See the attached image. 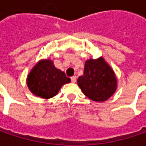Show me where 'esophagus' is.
<instances>
[{
    "instance_id": "1",
    "label": "esophagus",
    "mask_w": 146,
    "mask_h": 146,
    "mask_svg": "<svg viewBox=\"0 0 146 146\" xmlns=\"http://www.w3.org/2000/svg\"><path fill=\"white\" fill-rule=\"evenodd\" d=\"M70 80H71V82H72V83H76V76H72V77H70Z\"/></svg>"
}]
</instances>
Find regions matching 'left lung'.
Returning <instances> with one entry per match:
<instances>
[{"label": "left lung", "mask_w": 146, "mask_h": 146, "mask_svg": "<svg viewBox=\"0 0 146 146\" xmlns=\"http://www.w3.org/2000/svg\"><path fill=\"white\" fill-rule=\"evenodd\" d=\"M77 84L84 95L95 102L106 101L117 88L115 73L102 58L88 60Z\"/></svg>", "instance_id": "8db88e82"}]
</instances>
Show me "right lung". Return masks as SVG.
<instances>
[{"instance_id": "1", "label": "right lung", "mask_w": 146, "mask_h": 146, "mask_svg": "<svg viewBox=\"0 0 146 146\" xmlns=\"http://www.w3.org/2000/svg\"><path fill=\"white\" fill-rule=\"evenodd\" d=\"M70 82V79L50 60H42L31 70L27 77V86L32 93L42 98H53L61 87Z\"/></svg>"}]
</instances>
